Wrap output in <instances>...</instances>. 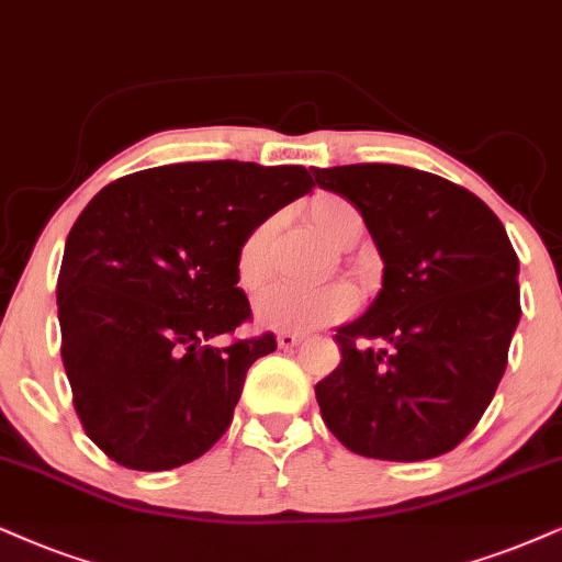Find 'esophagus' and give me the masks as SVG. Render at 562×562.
<instances>
[{
	"label": "esophagus",
	"mask_w": 562,
	"mask_h": 562,
	"mask_svg": "<svg viewBox=\"0 0 562 562\" xmlns=\"http://www.w3.org/2000/svg\"><path fill=\"white\" fill-rule=\"evenodd\" d=\"M303 342L301 334H293V331H280L277 334V345L282 347V350H290V347H297Z\"/></svg>",
	"instance_id": "esophagus-1"
}]
</instances>
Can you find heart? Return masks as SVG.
<instances>
[{
    "instance_id": "heart-1",
    "label": "heart",
    "mask_w": 562,
    "mask_h": 562,
    "mask_svg": "<svg viewBox=\"0 0 562 562\" xmlns=\"http://www.w3.org/2000/svg\"><path fill=\"white\" fill-rule=\"evenodd\" d=\"M305 217L324 233L334 246L350 248L363 236V215L337 194H318L305 204ZM277 220L265 217L246 233L236 251V274L246 290L259 288L272 265V240ZM352 311V293L347 285L331 282L324 288H301L274 282L254 301V316L261 326L274 331H311L345 318Z\"/></svg>"
}]
</instances>
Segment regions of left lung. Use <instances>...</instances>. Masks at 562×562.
Segmentation results:
<instances>
[{"label": "left lung", "instance_id": "obj_1", "mask_svg": "<svg viewBox=\"0 0 562 562\" xmlns=\"http://www.w3.org/2000/svg\"><path fill=\"white\" fill-rule=\"evenodd\" d=\"M360 210L383 259L381 290L339 326L342 360L316 383L339 443L368 459L423 461L470 436L506 373L518 257L472 191L417 168H314Z\"/></svg>", "mask_w": 562, "mask_h": 562}]
</instances>
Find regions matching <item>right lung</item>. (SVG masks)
Returning <instances> with one entry per match:
<instances>
[{
	"label": "right lung",
	"instance_id": "add662e5",
	"mask_svg": "<svg viewBox=\"0 0 562 562\" xmlns=\"http://www.w3.org/2000/svg\"><path fill=\"white\" fill-rule=\"evenodd\" d=\"M303 166L173 162L103 187L80 212L56 280L61 360L85 432L139 472L189 464L231 428L272 331L251 318L236 251L259 220L308 194Z\"/></svg>",
	"mask_w": 562,
	"mask_h": 562
}]
</instances>
